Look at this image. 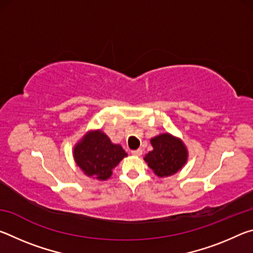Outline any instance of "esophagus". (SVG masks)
Wrapping results in <instances>:
<instances>
[{
  "mask_svg": "<svg viewBox=\"0 0 253 253\" xmlns=\"http://www.w3.org/2000/svg\"><path fill=\"white\" fill-rule=\"evenodd\" d=\"M131 154H132V155H135V156H140L143 154V151L140 148H138V149H135V151H132Z\"/></svg>",
  "mask_w": 253,
  "mask_h": 253,
  "instance_id": "esophagus-1",
  "label": "esophagus"
}]
</instances>
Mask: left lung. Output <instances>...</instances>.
<instances>
[{"label":"left lung","mask_w":253,"mask_h":253,"mask_svg":"<svg viewBox=\"0 0 253 253\" xmlns=\"http://www.w3.org/2000/svg\"><path fill=\"white\" fill-rule=\"evenodd\" d=\"M151 144L153 151L145 155L144 161L158 177L176 174L187 163V148L178 137L164 132L153 137Z\"/></svg>","instance_id":"1"}]
</instances>
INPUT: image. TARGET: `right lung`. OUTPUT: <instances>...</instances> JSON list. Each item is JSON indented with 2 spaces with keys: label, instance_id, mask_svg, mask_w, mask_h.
I'll use <instances>...</instances> for the list:
<instances>
[{
  "label": "right lung",
  "instance_id": "obj_1",
  "mask_svg": "<svg viewBox=\"0 0 253 253\" xmlns=\"http://www.w3.org/2000/svg\"><path fill=\"white\" fill-rule=\"evenodd\" d=\"M74 158L84 175L98 181H106L113 175L127 153L119 144H114L100 129L89 130L74 147Z\"/></svg>",
  "mask_w": 253,
  "mask_h": 253
}]
</instances>
